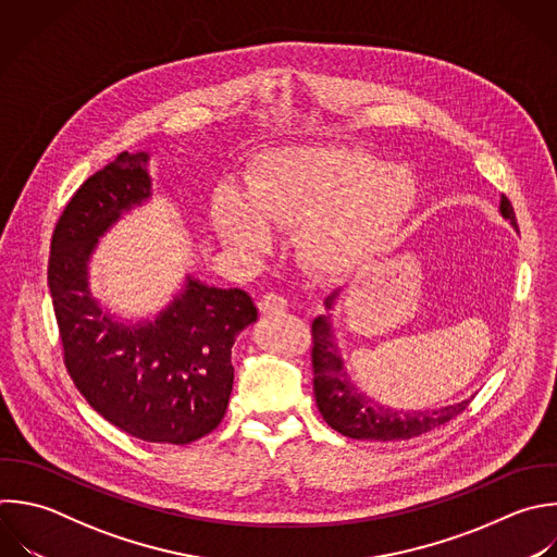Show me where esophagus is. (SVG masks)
Returning a JSON list of instances; mask_svg holds the SVG:
<instances>
[{"instance_id":"34e87169","label":"esophagus","mask_w":557,"mask_h":557,"mask_svg":"<svg viewBox=\"0 0 557 557\" xmlns=\"http://www.w3.org/2000/svg\"><path fill=\"white\" fill-rule=\"evenodd\" d=\"M259 309L263 315H283L287 311V300H285V296L270 292V294L261 296Z\"/></svg>"}]
</instances>
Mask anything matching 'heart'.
<instances>
[{
    "label": "heart",
    "instance_id": "obj_1",
    "mask_svg": "<svg viewBox=\"0 0 557 557\" xmlns=\"http://www.w3.org/2000/svg\"><path fill=\"white\" fill-rule=\"evenodd\" d=\"M416 181L403 168L361 150L294 146L263 154L248 194L233 183L213 191L211 222L233 248L259 250L268 224L298 226L305 261L337 272L376 250L413 202Z\"/></svg>",
    "mask_w": 557,
    "mask_h": 557
}]
</instances>
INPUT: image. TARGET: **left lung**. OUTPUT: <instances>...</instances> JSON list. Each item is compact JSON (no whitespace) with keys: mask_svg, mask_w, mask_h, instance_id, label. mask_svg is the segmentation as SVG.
<instances>
[{"mask_svg":"<svg viewBox=\"0 0 557 557\" xmlns=\"http://www.w3.org/2000/svg\"><path fill=\"white\" fill-rule=\"evenodd\" d=\"M500 213L518 228L516 213L507 196H500ZM331 300L333 296L326 298V307H331ZM311 366L315 403L322 418L331 429L352 440L394 442L418 437L453 420L470 403L461 400L457 405L426 411H403L376 405L350 381L348 372L344 370L339 348L324 315L315 318L311 324Z\"/></svg>","mask_w":557,"mask_h":557,"instance_id":"1","label":"left lung"}]
</instances>
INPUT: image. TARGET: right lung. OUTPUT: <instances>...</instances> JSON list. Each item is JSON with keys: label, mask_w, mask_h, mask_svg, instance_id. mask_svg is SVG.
<instances>
[{"label": "right lung", "mask_w": 557, "mask_h": 557, "mask_svg": "<svg viewBox=\"0 0 557 557\" xmlns=\"http://www.w3.org/2000/svg\"><path fill=\"white\" fill-rule=\"evenodd\" d=\"M146 163V152H122L81 185L52 235L48 285L65 368L87 403L133 437L189 444L226 413L231 348L257 320V307L244 289L191 276L154 322L124 324L98 305L89 289L91 252L124 211L150 198Z\"/></svg>", "instance_id": "add662e5"}]
</instances>
